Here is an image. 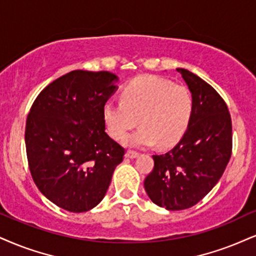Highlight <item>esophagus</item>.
I'll return each mask as SVG.
<instances>
[{"instance_id":"1","label":"esophagus","mask_w":256,"mask_h":256,"mask_svg":"<svg viewBox=\"0 0 256 256\" xmlns=\"http://www.w3.org/2000/svg\"><path fill=\"white\" fill-rule=\"evenodd\" d=\"M138 156V152H134V150H128L127 153H126V156L128 158V159H135Z\"/></svg>"}]
</instances>
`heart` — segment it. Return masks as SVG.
<instances>
[{"mask_svg":"<svg viewBox=\"0 0 256 256\" xmlns=\"http://www.w3.org/2000/svg\"><path fill=\"white\" fill-rule=\"evenodd\" d=\"M194 108V97L184 85L142 76L123 89L122 100L104 104L102 116L114 140H122L138 122L141 127L126 138L129 147H150L158 141L168 147L184 136Z\"/></svg>","mask_w":256,"mask_h":256,"instance_id":"1","label":"heart"}]
</instances>
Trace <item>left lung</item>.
<instances>
[{"instance_id": "8db88e82", "label": "left lung", "mask_w": 256, "mask_h": 256, "mask_svg": "<svg viewBox=\"0 0 256 256\" xmlns=\"http://www.w3.org/2000/svg\"><path fill=\"white\" fill-rule=\"evenodd\" d=\"M194 97L190 126L170 152L153 156L144 190L158 206L184 210L217 184L232 156V118L218 92L197 74L176 68Z\"/></svg>"}]
</instances>
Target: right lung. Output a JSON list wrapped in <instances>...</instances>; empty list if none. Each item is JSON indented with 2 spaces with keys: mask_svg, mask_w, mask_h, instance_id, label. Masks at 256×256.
<instances>
[{
  "mask_svg": "<svg viewBox=\"0 0 256 256\" xmlns=\"http://www.w3.org/2000/svg\"><path fill=\"white\" fill-rule=\"evenodd\" d=\"M118 77L74 70L39 94L26 122L28 165L41 194L70 212L94 209L106 196L124 150L106 133L103 106Z\"/></svg>",
  "mask_w": 256,
  "mask_h": 256,
  "instance_id": "obj_1",
  "label": "right lung"
}]
</instances>
